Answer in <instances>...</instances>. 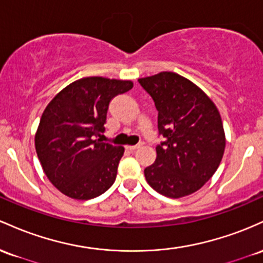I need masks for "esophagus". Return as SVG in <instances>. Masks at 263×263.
<instances>
[{"instance_id": "obj_1", "label": "esophagus", "mask_w": 263, "mask_h": 263, "mask_svg": "<svg viewBox=\"0 0 263 263\" xmlns=\"http://www.w3.org/2000/svg\"><path fill=\"white\" fill-rule=\"evenodd\" d=\"M143 145V144H137V145H128L126 146V149L129 150V152H134V150H137V149H139V147Z\"/></svg>"}]
</instances>
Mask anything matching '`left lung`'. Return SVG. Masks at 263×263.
Wrapping results in <instances>:
<instances>
[{
	"label": "left lung",
	"instance_id": "left-lung-1",
	"mask_svg": "<svg viewBox=\"0 0 263 263\" xmlns=\"http://www.w3.org/2000/svg\"><path fill=\"white\" fill-rule=\"evenodd\" d=\"M158 110L155 163L145 167L147 184L179 199L201 189L222 160L226 139L214 102L193 82L174 72L138 79Z\"/></svg>",
	"mask_w": 263,
	"mask_h": 263
}]
</instances>
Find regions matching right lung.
<instances>
[{
	"instance_id": "1",
	"label": "right lung",
	"mask_w": 263,
	"mask_h": 263,
	"mask_svg": "<svg viewBox=\"0 0 263 263\" xmlns=\"http://www.w3.org/2000/svg\"><path fill=\"white\" fill-rule=\"evenodd\" d=\"M132 88V81L87 77L67 85L44 109L34 145L44 174L62 194L89 200L114 184L124 147L97 137L105 130L110 100Z\"/></svg>"
}]
</instances>
